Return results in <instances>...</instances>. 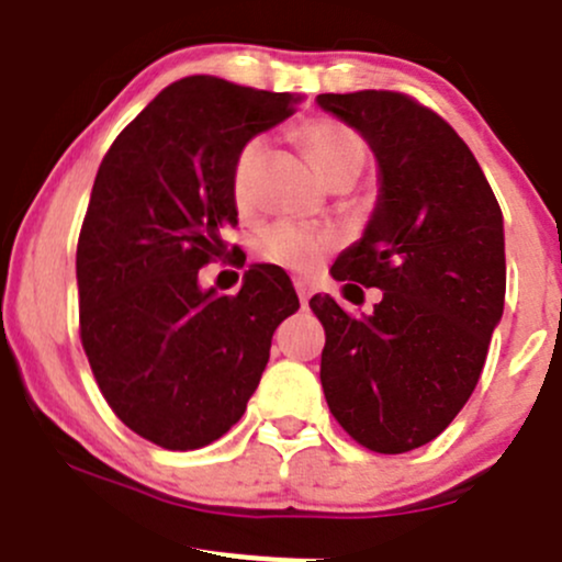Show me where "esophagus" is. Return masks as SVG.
Here are the masks:
<instances>
[{
	"label": "esophagus",
	"instance_id": "obj_1",
	"mask_svg": "<svg viewBox=\"0 0 562 562\" xmlns=\"http://www.w3.org/2000/svg\"><path fill=\"white\" fill-rule=\"evenodd\" d=\"M296 293H299V299H302V304H307L310 296H313V288H310L304 280H296Z\"/></svg>",
	"mask_w": 562,
	"mask_h": 562
}]
</instances>
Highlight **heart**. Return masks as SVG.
Returning a JSON list of instances; mask_svg holds the SVG:
<instances>
[{"label":"heart","instance_id":"obj_1","mask_svg":"<svg viewBox=\"0 0 562 562\" xmlns=\"http://www.w3.org/2000/svg\"><path fill=\"white\" fill-rule=\"evenodd\" d=\"M299 140H302L304 151L313 160L315 171L328 179L342 168H356L359 171L364 166L367 146L359 138L356 130L348 124L334 122V119H313L304 122L296 130ZM263 138H249L239 149L234 160V171H231V190H234V201L239 209H247L252 201V179L255 168H258L260 157H263ZM331 236L321 234V231L304 228L296 223H277L263 231L258 241V252L266 263L282 266L291 271H313L326 255Z\"/></svg>","mask_w":562,"mask_h":562}]
</instances>
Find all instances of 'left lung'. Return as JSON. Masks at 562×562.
I'll use <instances>...</instances> for the list:
<instances>
[{
    "mask_svg": "<svg viewBox=\"0 0 562 562\" xmlns=\"http://www.w3.org/2000/svg\"><path fill=\"white\" fill-rule=\"evenodd\" d=\"M317 105L370 144L381 184L331 277L383 291L361 317L310 299L326 328L323 394L350 438L405 454L454 422L484 370L506 299L503 214L473 151L429 108L375 89Z\"/></svg>",
    "mask_w": 562,
    "mask_h": 562,
    "instance_id": "obj_1",
    "label": "left lung"
}]
</instances>
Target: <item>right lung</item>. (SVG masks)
I'll list each match as a JSON object with an SVG mask.
<instances>
[{
  "mask_svg": "<svg viewBox=\"0 0 562 562\" xmlns=\"http://www.w3.org/2000/svg\"><path fill=\"white\" fill-rule=\"evenodd\" d=\"M302 98L214 76L162 89L100 162L76 252L81 342L108 405L140 438L192 451L247 411L277 326L299 310L291 277L245 271L236 296L201 288L239 223L241 146Z\"/></svg>",
  "mask_w": 562,
  "mask_h": 562,
  "instance_id": "obj_1",
  "label": "right lung"
}]
</instances>
